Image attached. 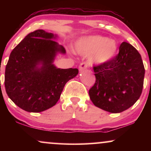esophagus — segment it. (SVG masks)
I'll use <instances>...</instances> for the list:
<instances>
[{
	"instance_id": "34e87169",
	"label": "esophagus",
	"mask_w": 151,
	"mask_h": 151,
	"mask_svg": "<svg viewBox=\"0 0 151 151\" xmlns=\"http://www.w3.org/2000/svg\"><path fill=\"white\" fill-rule=\"evenodd\" d=\"M88 67V63L86 62H81L80 64V65H79V70H85V69L87 68Z\"/></svg>"
}]
</instances>
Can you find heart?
I'll return each instance as SVG.
<instances>
[{"instance_id": "heart-1", "label": "heart", "mask_w": 151, "mask_h": 151, "mask_svg": "<svg viewBox=\"0 0 151 151\" xmlns=\"http://www.w3.org/2000/svg\"><path fill=\"white\" fill-rule=\"evenodd\" d=\"M117 43L114 40L101 35L83 37L78 41L76 49L81 54H91L90 61L95 65H102L114 58L117 51Z\"/></svg>"}]
</instances>
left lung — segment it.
I'll use <instances>...</instances> for the list:
<instances>
[{
  "label": "left lung",
  "mask_w": 151,
  "mask_h": 151,
  "mask_svg": "<svg viewBox=\"0 0 151 151\" xmlns=\"http://www.w3.org/2000/svg\"><path fill=\"white\" fill-rule=\"evenodd\" d=\"M93 70L96 81L89 94L96 106L111 113H120L141 96L144 65L141 55L129 43H121L116 55L104 64L93 65Z\"/></svg>",
  "instance_id": "8db88e82"
}]
</instances>
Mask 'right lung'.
I'll return each instance as SVG.
<instances>
[{"label": "right lung", "instance_id": "right-lung-1", "mask_svg": "<svg viewBox=\"0 0 151 151\" xmlns=\"http://www.w3.org/2000/svg\"><path fill=\"white\" fill-rule=\"evenodd\" d=\"M43 30L30 32L10 53L5 72L8 96L28 112H41L56 104L65 84L77 75L75 68L59 69L52 65L58 52L65 49ZM42 64L40 68L37 65Z\"/></svg>", "mask_w": 151, "mask_h": 151}]
</instances>
